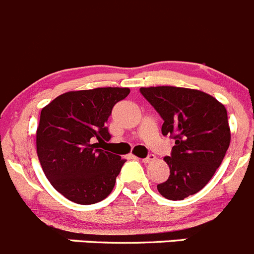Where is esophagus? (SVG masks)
<instances>
[{"label": "esophagus", "instance_id": "1", "mask_svg": "<svg viewBox=\"0 0 254 254\" xmlns=\"http://www.w3.org/2000/svg\"><path fill=\"white\" fill-rule=\"evenodd\" d=\"M154 160H155V155L149 154L146 157H145V159H142V162H151V161H154Z\"/></svg>", "mask_w": 254, "mask_h": 254}]
</instances>
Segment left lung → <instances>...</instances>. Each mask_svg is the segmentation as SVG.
<instances>
[{
	"instance_id": "obj_1",
	"label": "left lung",
	"mask_w": 254,
	"mask_h": 254,
	"mask_svg": "<svg viewBox=\"0 0 254 254\" xmlns=\"http://www.w3.org/2000/svg\"><path fill=\"white\" fill-rule=\"evenodd\" d=\"M142 97L164 120L161 132L175 145L165 161L170 176L157 185L165 198L195 195L212 179L230 146L227 110L211 95L177 87L140 88Z\"/></svg>"
}]
</instances>
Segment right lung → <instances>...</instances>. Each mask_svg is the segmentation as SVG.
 <instances>
[{
    "label": "right lung",
    "mask_w": 254,
    "mask_h": 254,
    "mask_svg": "<svg viewBox=\"0 0 254 254\" xmlns=\"http://www.w3.org/2000/svg\"><path fill=\"white\" fill-rule=\"evenodd\" d=\"M129 93V88L68 92L42 109L37 154L52 186L68 200L92 205L114 189L125 160L99 144L110 140L105 123Z\"/></svg>",
    "instance_id": "1"
}]
</instances>
